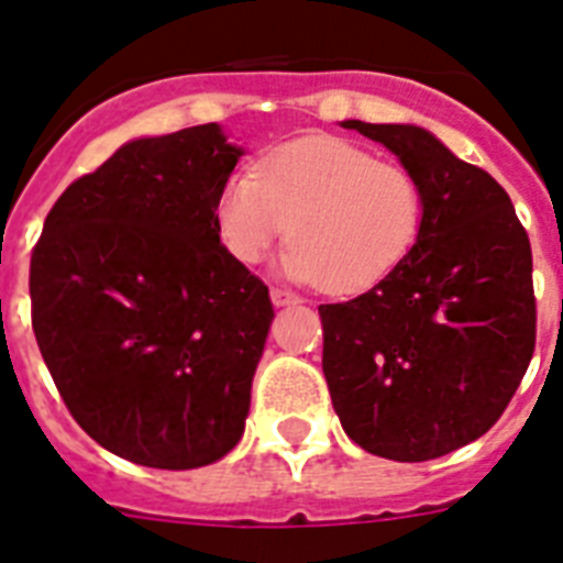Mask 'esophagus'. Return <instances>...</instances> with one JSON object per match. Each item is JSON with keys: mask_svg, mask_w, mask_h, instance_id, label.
I'll return each mask as SVG.
<instances>
[{"mask_svg": "<svg viewBox=\"0 0 563 563\" xmlns=\"http://www.w3.org/2000/svg\"><path fill=\"white\" fill-rule=\"evenodd\" d=\"M268 295H272L274 306H289V303H297V300H300V297L291 295L289 289H277V286H272V291H268Z\"/></svg>", "mask_w": 563, "mask_h": 563, "instance_id": "1", "label": "esophagus"}]
</instances>
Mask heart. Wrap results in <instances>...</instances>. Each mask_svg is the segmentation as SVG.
Segmentation results:
<instances>
[{"mask_svg":"<svg viewBox=\"0 0 563 563\" xmlns=\"http://www.w3.org/2000/svg\"><path fill=\"white\" fill-rule=\"evenodd\" d=\"M427 214V194L406 165L338 136H306L268 151L254 174L217 194L225 252L252 266L286 234L283 272L329 295L372 289L404 263Z\"/></svg>","mask_w":563,"mask_h":563,"instance_id":"obj_1","label":"heart"}]
</instances>
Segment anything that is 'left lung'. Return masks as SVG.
Wrapping results in <instances>:
<instances>
[{"mask_svg": "<svg viewBox=\"0 0 563 563\" xmlns=\"http://www.w3.org/2000/svg\"><path fill=\"white\" fill-rule=\"evenodd\" d=\"M420 179L427 214L375 289L320 306L340 423L372 455L418 464L481 438L536 352L532 249L509 194L429 131L346 120Z\"/></svg>", "mask_w": 563, "mask_h": 563, "instance_id": "8db88e82", "label": "left lung"}]
</instances>
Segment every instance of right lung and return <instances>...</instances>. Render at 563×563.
<instances>
[{
	"instance_id": "obj_1",
	"label": "right lung",
	"mask_w": 563,
	"mask_h": 563,
	"mask_svg": "<svg viewBox=\"0 0 563 563\" xmlns=\"http://www.w3.org/2000/svg\"><path fill=\"white\" fill-rule=\"evenodd\" d=\"M240 154L217 122L134 140L65 188L33 245L45 366L79 427L134 464H214L243 434L274 309L217 234Z\"/></svg>"
}]
</instances>
